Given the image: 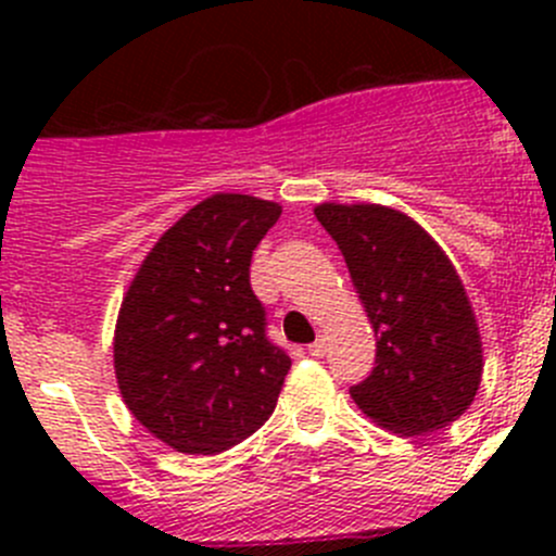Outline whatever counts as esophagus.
Returning a JSON list of instances; mask_svg holds the SVG:
<instances>
[{"mask_svg": "<svg viewBox=\"0 0 556 556\" xmlns=\"http://www.w3.org/2000/svg\"><path fill=\"white\" fill-rule=\"evenodd\" d=\"M309 355L312 357H323L325 355V336H317V341L309 344Z\"/></svg>", "mask_w": 556, "mask_h": 556, "instance_id": "esophagus-1", "label": "esophagus"}]
</instances>
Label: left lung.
Segmentation results:
<instances>
[{"label":"left lung","instance_id":"obj_1","mask_svg":"<svg viewBox=\"0 0 556 556\" xmlns=\"http://www.w3.org/2000/svg\"><path fill=\"white\" fill-rule=\"evenodd\" d=\"M377 333V366L350 390L366 417L403 435L433 433L473 403L481 339L446 252L403 212L319 204Z\"/></svg>","mask_w":556,"mask_h":556}]
</instances>
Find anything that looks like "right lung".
<instances>
[{
  "label": "right lung",
  "mask_w": 556,
  "mask_h": 556,
  "mask_svg": "<svg viewBox=\"0 0 556 556\" xmlns=\"http://www.w3.org/2000/svg\"><path fill=\"white\" fill-rule=\"evenodd\" d=\"M279 215L255 195H210L155 242L123 299L117 387L172 450L226 452L277 406L290 357L268 341L250 261Z\"/></svg>",
  "instance_id": "obj_1"
}]
</instances>
